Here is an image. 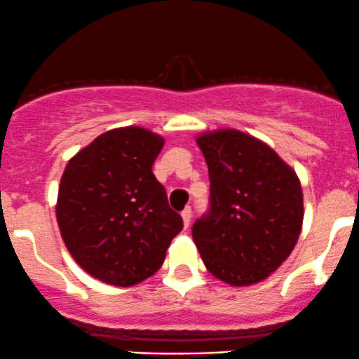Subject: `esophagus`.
<instances>
[{
  "label": "esophagus",
  "mask_w": 359,
  "mask_h": 359,
  "mask_svg": "<svg viewBox=\"0 0 359 359\" xmlns=\"http://www.w3.org/2000/svg\"><path fill=\"white\" fill-rule=\"evenodd\" d=\"M191 215H193L191 207H187L183 212H181V217H183L184 227H188V225H190V222H191Z\"/></svg>",
  "instance_id": "1"
}]
</instances>
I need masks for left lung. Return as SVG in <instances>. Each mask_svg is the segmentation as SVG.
Instances as JSON below:
<instances>
[{"mask_svg": "<svg viewBox=\"0 0 359 359\" xmlns=\"http://www.w3.org/2000/svg\"><path fill=\"white\" fill-rule=\"evenodd\" d=\"M196 142L210 178L208 210L191 227L201 259L225 283H257L295 248L304 220L300 181L273 149L244 132H212Z\"/></svg>", "mask_w": 359, "mask_h": 359, "instance_id": "8db88e82", "label": "left lung"}]
</instances>
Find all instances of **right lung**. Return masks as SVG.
<instances>
[{
	"instance_id": "add662e5",
	"label": "right lung",
	"mask_w": 359,
	"mask_h": 359,
	"mask_svg": "<svg viewBox=\"0 0 359 359\" xmlns=\"http://www.w3.org/2000/svg\"><path fill=\"white\" fill-rule=\"evenodd\" d=\"M164 140L140 127L104 132L67 163L57 224L84 271L132 287L161 268L183 219L168 203L152 164Z\"/></svg>"
}]
</instances>
